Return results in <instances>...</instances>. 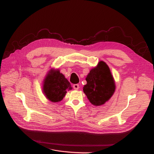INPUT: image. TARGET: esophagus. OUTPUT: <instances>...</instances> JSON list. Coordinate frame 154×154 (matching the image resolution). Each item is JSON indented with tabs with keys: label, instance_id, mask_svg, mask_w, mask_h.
<instances>
[{
	"label": "esophagus",
	"instance_id": "esophagus-1",
	"mask_svg": "<svg viewBox=\"0 0 154 154\" xmlns=\"http://www.w3.org/2000/svg\"><path fill=\"white\" fill-rule=\"evenodd\" d=\"M73 88L74 90H77L79 88V85L78 84H75L73 85Z\"/></svg>",
	"mask_w": 154,
	"mask_h": 154
}]
</instances>
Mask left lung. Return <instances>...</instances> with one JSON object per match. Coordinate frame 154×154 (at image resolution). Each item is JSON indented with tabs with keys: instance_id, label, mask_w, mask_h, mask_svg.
<instances>
[{
	"instance_id": "8db88e82",
	"label": "left lung",
	"mask_w": 154,
	"mask_h": 154,
	"mask_svg": "<svg viewBox=\"0 0 154 154\" xmlns=\"http://www.w3.org/2000/svg\"><path fill=\"white\" fill-rule=\"evenodd\" d=\"M87 84L83 91L90 102L95 106H100L111 98L116 90L115 82L108 66L100 61L88 75Z\"/></svg>"
}]
</instances>
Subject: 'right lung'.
Listing matches in <instances>:
<instances>
[{
    "instance_id": "right-lung-1",
    "label": "right lung",
    "mask_w": 154,
    "mask_h": 154,
    "mask_svg": "<svg viewBox=\"0 0 154 154\" xmlns=\"http://www.w3.org/2000/svg\"><path fill=\"white\" fill-rule=\"evenodd\" d=\"M72 89L70 83L59 69H51L44 80L43 92L52 103L62 100L67 91Z\"/></svg>"
}]
</instances>
